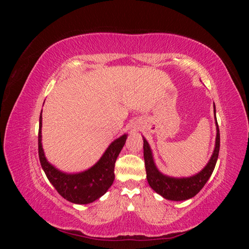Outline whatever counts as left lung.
Wrapping results in <instances>:
<instances>
[{"instance_id":"1","label":"left lung","mask_w":249,"mask_h":249,"mask_svg":"<svg viewBox=\"0 0 249 249\" xmlns=\"http://www.w3.org/2000/svg\"><path fill=\"white\" fill-rule=\"evenodd\" d=\"M214 117L216 124V140L213 154L211 156L206 166L199 172H197L196 175L191 177L175 178L162 173L156 166L152 148H150L146 139L143 137V156H144L147 182L149 186L152 187V189L158 194H160L162 197L175 201L190 199L194 197L208 182V179L210 178L215 168L220 147V134L216 119L215 105Z\"/></svg>"}]
</instances>
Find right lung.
I'll use <instances>...</instances> for the list:
<instances>
[{"label":"right lung","instance_id":"add662e5","mask_svg":"<svg viewBox=\"0 0 249 249\" xmlns=\"http://www.w3.org/2000/svg\"><path fill=\"white\" fill-rule=\"evenodd\" d=\"M42 113V110H41ZM42 115L39 117L38 155L41 167L51 184L63 198L78 205H87L99 199L108 191L114 180V166L124 145L127 134L115 139L93 166L78 173H66L52 165L44 155L41 143Z\"/></svg>","mask_w":249,"mask_h":249}]
</instances>
